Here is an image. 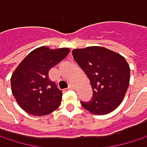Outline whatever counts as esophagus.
I'll list each match as a JSON object with an SVG mask.
<instances>
[{"label": "esophagus", "mask_w": 147, "mask_h": 147, "mask_svg": "<svg viewBox=\"0 0 147 147\" xmlns=\"http://www.w3.org/2000/svg\"><path fill=\"white\" fill-rule=\"evenodd\" d=\"M69 89H74V85H73V84H69Z\"/></svg>", "instance_id": "esophagus-1"}]
</instances>
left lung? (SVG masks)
Masks as SVG:
<instances>
[{"label": "left lung", "instance_id": "obj_1", "mask_svg": "<svg viewBox=\"0 0 147 147\" xmlns=\"http://www.w3.org/2000/svg\"><path fill=\"white\" fill-rule=\"evenodd\" d=\"M72 56L87 75L93 90L82 106L92 114L105 115L122 103L130 83V67L117 52L100 46L75 49Z\"/></svg>", "mask_w": 147, "mask_h": 147}]
</instances>
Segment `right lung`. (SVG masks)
Here are the masks:
<instances>
[{"label":"right lung","mask_w":147,"mask_h":147,"mask_svg":"<svg viewBox=\"0 0 147 147\" xmlns=\"http://www.w3.org/2000/svg\"><path fill=\"white\" fill-rule=\"evenodd\" d=\"M69 53V48L39 47L16 67L10 79L11 90L23 111L34 116H44L59 107L63 93L49 78V70Z\"/></svg>","instance_id":"right-lung-1"}]
</instances>
